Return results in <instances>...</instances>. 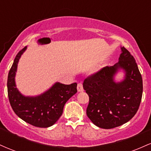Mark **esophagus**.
Wrapping results in <instances>:
<instances>
[{"label": "esophagus", "mask_w": 151, "mask_h": 151, "mask_svg": "<svg viewBox=\"0 0 151 151\" xmlns=\"http://www.w3.org/2000/svg\"><path fill=\"white\" fill-rule=\"evenodd\" d=\"M77 90H78V91H79V92H80V91H84V89H83V84L81 82H79V84H78Z\"/></svg>", "instance_id": "1"}]
</instances>
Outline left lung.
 Wrapping results in <instances>:
<instances>
[{
    "instance_id": "left-lung-1",
    "label": "left lung",
    "mask_w": 151,
    "mask_h": 151,
    "mask_svg": "<svg viewBox=\"0 0 151 151\" xmlns=\"http://www.w3.org/2000/svg\"><path fill=\"white\" fill-rule=\"evenodd\" d=\"M119 62L106 67L84 79L83 87L89 95L86 115L94 125L104 129L118 127L131 120L139 108L143 80L136 60L124 47ZM122 68L125 77L120 83L114 76Z\"/></svg>"
}]
</instances>
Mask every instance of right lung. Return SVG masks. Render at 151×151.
<instances>
[{
	"label": "right lung",
	"instance_id": "1",
	"mask_svg": "<svg viewBox=\"0 0 151 151\" xmlns=\"http://www.w3.org/2000/svg\"><path fill=\"white\" fill-rule=\"evenodd\" d=\"M26 49L25 47L17 54L8 73L7 86L10 106L15 114L25 122L36 127H50L62 116L66 102L77 92V84L56 82L39 96H23L16 88L15 77L19 60Z\"/></svg>",
	"mask_w": 151,
	"mask_h": 151
}]
</instances>
